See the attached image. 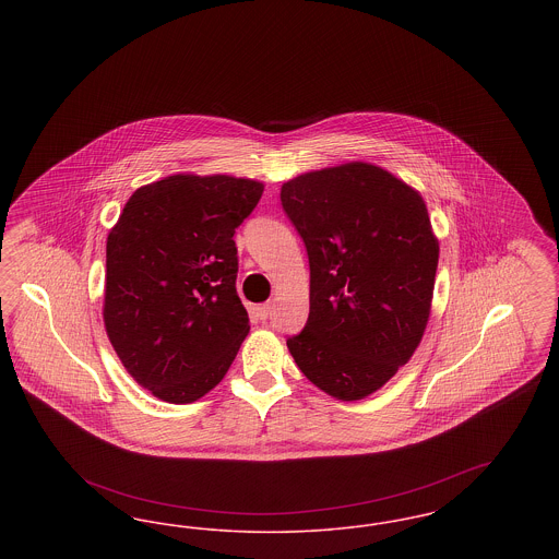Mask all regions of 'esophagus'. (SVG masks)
<instances>
[{
  "label": "esophagus",
  "mask_w": 559,
  "mask_h": 559,
  "mask_svg": "<svg viewBox=\"0 0 559 559\" xmlns=\"http://www.w3.org/2000/svg\"><path fill=\"white\" fill-rule=\"evenodd\" d=\"M255 314H258V319L266 320L270 314H272V304L267 301V304H260L258 308H255Z\"/></svg>",
  "instance_id": "34e87169"
}]
</instances>
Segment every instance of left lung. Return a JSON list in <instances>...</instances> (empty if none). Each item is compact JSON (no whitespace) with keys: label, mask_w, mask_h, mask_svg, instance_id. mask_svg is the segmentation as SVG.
Returning <instances> with one entry per match:
<instances>
[{"label":"left lung","mask_w":559,"mask_h":559,"mask_svg":"<svg viewBox=\"0 0 559 559\" xmlns=\"http://www.w3.org/2000/svg\"><path fill=\"white\" fill-rule=\"evenodd\" d=\"M281 201L310 260V317L287 340L293 360L324 394L367 399L426 333L440 255L426 201L365 160L301 174Z\"/></svg>","instance_id":"left-lung-1"}]
</instances>
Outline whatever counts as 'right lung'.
I'll use <instances>...</instances> for the list:
<instances>
[{"instance_id":"right-lung-1","label":"right lung","mask_w":559,"mask_h":559,"mask_svg":"<svg viewBox=\"0 0 559 559\" xmlns=\"http://www.w3.org/2000/svg\"><path fill=\"white\" fill-rule=\"evenodd\" d=\"M262 192L249 178L176 174L138 188L110 228L105 329L155 399H203L230 369L249 333L233 237Z\"/></svg>"}]
</instances>
